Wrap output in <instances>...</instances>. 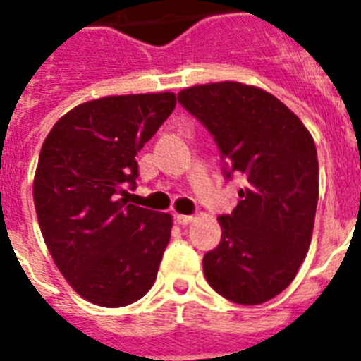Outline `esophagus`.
Here are the masks:
<instances>
[{"mask_svg": "<svg viewBox=\"0 0 361 361\" xmlns=\"http://www.w3.org/2000/svg\"><path fill=\"white\" fill-rule=\"evenodd\" d=\"M175 220H177L180 226H186V224H190V222H193V220H195V216H193V215H180V213H178V215L175 216Z\"/></svg>", "mask_w": 361, "mask_h": 361, "instance_id": "obj_1", "label": "esophagus"}]
</instances>
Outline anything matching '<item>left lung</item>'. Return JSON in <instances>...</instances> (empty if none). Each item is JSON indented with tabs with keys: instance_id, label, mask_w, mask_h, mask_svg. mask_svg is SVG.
I'll list each match as a JSON object with an SVG mask.
<instances>
[{
	"instance_id": "left-lung-1",
	"label": "left lung",
	"mask_w": 361,
	"mask_h": 361,
	"mask_svg": "<svg viewBox=\"0 0 361 361\" xmlns=\"http://www.w3.org/2000/svg\"><path fill=\"white\" fill-rule=\"evenodd\" d=\"M209 130L231 173L242 175L237 208L219 216L220 244L204 255L208 283L240 305L288 288L304 262L318 204V157L304 123L269 92L237 81L178 92Z\"/></svg>"
}]
</instances>
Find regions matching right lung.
I'll return each instance as SVG.
<instances>
[{"label": "right lung", "instance_id": "1", "mask_svg": "<svg viewBox=\"0 0 361 361\" xmlns=\"http://www.w3.org/2000/svg\"><path fill=\"white\" fill-rule=\"evenodd\" d=\"M177 104L173 92L106 95L66 111L41 146L34 206L44 244L73 291L123 307L152 289L171 237L170 213L126 204L137 152Z\"/></svg>", "mask_w": 361, "mask_h": 361}]
</instances>
